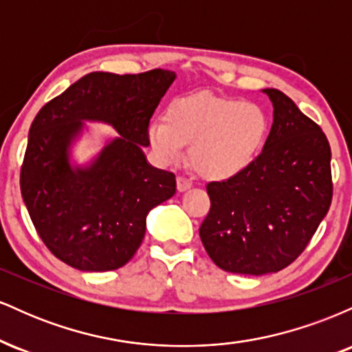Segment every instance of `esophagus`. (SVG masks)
I'll list each match as a JSON object with an SVG mask.
<instances>
[{"mask_svg": "<svg viewBox=\"0 0 352 352\" xmlns=\"http://www.w3.org/2000/svg\"><path fill=\"white\" fill-rule=\"evenodd\" d=\"M192 187V182H190L187 177H177V190L179 192H185V190H188Z\"/></svg>", "mask_w": 352, "mask_h": 352, "instance_id": "34e87169", "label": "esophagus"}]
</instances>
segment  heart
Returning <instances> with one entry per match:
<instances>
[{
    "label": "heart",
    "instance_id": "b5f03b06",
    "mask_svg": "<svg viewBox=\"0 0 352 352\" xmlns=\"http://www.w3.org/2000/svg\"><path fill=\"white\" fill-rule=\"evenodd\" d=\"M268 135V117L250 100L200 92L175 99L165 120L147 127L152 151L162 162L179 160L190 145V162L205 179L227 180L254 162Z\"/></svg>",
    "mask_w": 352,
    "mask_h": 352
}]
</instances>
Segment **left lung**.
<instances>
[{"label":"left lung","mask_w":352,"mask_h":352,"mask_svg":"<svg viewBox=\"0 0 352 352\" xmlns=\"http://www.w3.org/2000/svg\"><path fill=\"white\" fill-rule=\"evenodd\" d=\"M263 92L273 104L263 152L236 177L210 182L212 205L199 230L218 268L254 276L292 265L333 199L324 132L281 91Z\"/></svg>","instance_id":"1"}]
</instances>
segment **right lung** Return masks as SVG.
<instances>
[{"mask_svg": "<svg viewBox=\"0 0 352 352\" xmlns=\"http://www.w3.org/2000/svg\"><path fill=\"white\" fill-rule=\"evenodd\" d=\"M175 72H91L34 117L21 167V195L50 252L80 272H111L134 256L148 212L173 197L175 175L147 162V127ZM84 122L112 124L87 166L70 160Z\"/></svg>", "mask_w": 352, "mask_h": 352, "instance_id": "right-lung-1", "label": "right lung"}]
</instances>
